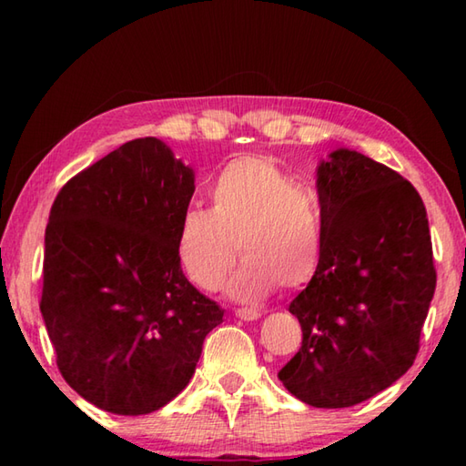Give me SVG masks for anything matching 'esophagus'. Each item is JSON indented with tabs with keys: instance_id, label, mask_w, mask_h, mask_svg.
Listing matches in <instances>:
<instances>
[{
	"instance_id": "34e87169",
	"label": "esophagus",
	"mask_w": 466,
	"mask_h": 466,
	"mask_svg": "<svg viewBox=\"0 0 466 466\" xmlns=\"http://www.w3.org/2000/svg\"><path fill=\"white\" fill-rule=\"evenodd\" d=\"M236 317L242 319V320H257L258 317H261V312H258L257 309H236Z\"/></svg>"
}]
</instances>
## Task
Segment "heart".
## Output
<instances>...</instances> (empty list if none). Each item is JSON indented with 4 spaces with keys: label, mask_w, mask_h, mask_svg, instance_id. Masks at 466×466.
<instances>
[{
    "label": "heart",
    "mask_w": 466,
    "mask_h": 466,
    "mask_svg": "<svg viewBox=\"0 0 466 466\" xmlns=\"http://www.w3.org/2000/svg\"><path fill=\"white\" fill-rule=\"evenodd\" d=\"M211 208L188 205L177 226V255L195 286L216 289L238 250L244 263L228 281L236 299L273 288L298 289L317 275L327 222L320 195L261 156L234 157L209 185Z\"/></svg>",
    "instance_id": "obj_1"
}]
</instances>
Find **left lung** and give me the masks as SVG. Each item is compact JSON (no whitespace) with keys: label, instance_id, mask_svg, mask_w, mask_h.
Returning <instances> with one entry per match:
<instances>
[{"label":"left lung","instance_id":"obj_1","mask_svg":"<svg viewBox=\"0 0 466 466\" xmlns=\"http://www.w3.org/2000/svg\"><path fill=\"white\" fill-rule=\"evenodd\" d=\"M327 240L319 271L291 299L302 347L279 380L306 405L353 407L413 366L436 291L425 205L399 172L353 149L320 162Z\"/></svg>","mask_w":466,"mask_h":466}]
</instances>
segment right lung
I'll return each instance as SVG.
<instances>
[{
  "instance_id": "obj_1",
  "label": "right lung",
  "mask_w": 466,
  "mask_h": 466,
  "mask_svg": "<svg viewBox=\"0 0 466 466\" xmlns=\"http://www.w3.org/2000/svg\"><path fill=\"white\" fill-rule=\"evenodd\" d=\"M195 172L133 139L69 178L45 232L41 312L61 376L88 403L146 415L195 374L224 310L185 278L177 226Z\"/></svg>"
}]
</instances>
